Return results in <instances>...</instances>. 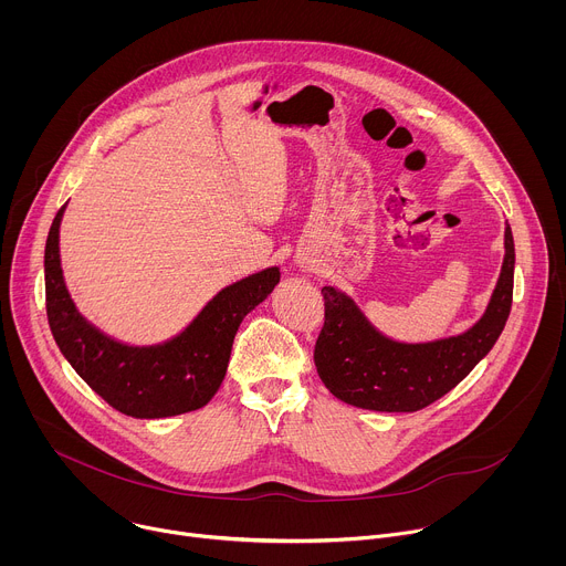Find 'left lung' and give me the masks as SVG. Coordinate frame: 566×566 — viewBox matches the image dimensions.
Returning <instances> with one entry per match:
<instances>
[{"mask_svg": "<svg viewBox=\"0 0 566 566\" xmlns=\"http://www.w3.org/2000/svg\"><path fill=\"white\" fill-rule=\"evenodd\" d=\"M504 264L486 311L470 329L430 343H400L378 332L363 308L336 286H325V327L313 360L325 387L354 408L417 412L457 387L506 327L513 304L515 244L506 223Z\"/></svg>", "mask_w": 566, "mask_h": 566, "instance_id": "obj_1", "label": "left lung"}]
</instances>
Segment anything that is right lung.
Masks as SVG:
<instances>
[{
  "mask_svg": "<svg viewBox=\"0 0 566 566\" xmlns=\"http://www.w3.org/2000/svg\"><path fill=\"white\" fill-rule=\"evenodd\" d=\"M62 206L44 249L46 315L51 334L75 369L109 406L134 419H168L203 408L228 369L234 334L280 282L271 266L221 289L175 338L158 345L120 343L77 311L60 264Z\"/></svg>",
  "mask_w": 566,
  "mask_h": 566,
  "instance_id": "obj_1",
  "label": "right lung"
}]
</instances>
